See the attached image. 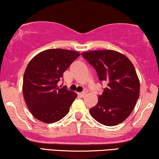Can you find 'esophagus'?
I'll list each match as a JSON object with an SVG mask.
<instances>
[{
	"label": "esophagus",
	"mask_w": 159,
	"mask_h": 159,
	"mask_svg": "<svg viewBox=\"0 0 159 159\" xmlns=\"http://www.w3.org/2000/svg\"><path fill=\"white\" fill-rule=\"evenodd\" d=\"M77 95H79L80 97L83 98V97L84 96V95H85V93H83V92H82V93H77Z\"/></svg>",
	"instance_id": "1"
}]
</instances>
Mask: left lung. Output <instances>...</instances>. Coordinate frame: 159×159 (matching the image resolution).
I'll return each mask as SVG.
<instances>
[{
  "label": "left lung",
  "instance_id": "left-lung-1",
  "mask_svg": "<svg viewBox=\"0 0 159 159\" xmlns=\"http://www.w3.org/2000/svg\"><path fill=\"white\" fill-rule=\"evenodd\" d=\"M96 71L100 82L106 84L91 116L106 126H115L129 116L139 98L140 82L129 58L111 50L82 53ZM102 84V83H101Z\"/></svg>",
  "mask_w": 159,
  "mask_h": 159
}]
</instances>
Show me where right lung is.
I'll return each mask as SVG.
<instances>
[{"label":"right lung","instance_id":"add662e5","mask_svg":"<svg viewBox=\"0 0 159 159\" xmlns=\"http://www.w3.org/2000/svg\"><path fill=\"white\" fill-rule=\"evenodd\" d=\"M80 56L78 52L49 49L34 56L23 78V94L27 107L37 119L45 123L59 121L69 111L77 94L66 87H58L63 73Z\"/></svg>","mask_w":159,"mask_h":159}]
</instances>
